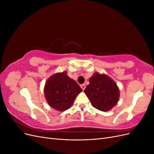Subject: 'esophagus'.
Segmentation results:
<instances>
[{"label": "esophagus", "instance_id": "obj_1", "mask_svg": "<svg viewBox=\"0 0 154 154\" xmlns=\"http://www.w3.org/2000/svg\"><path fill=\"white\" fill-rule=\"evenodd\" d=\"M81 88H82L83 90H85V84H82V85H81Z\"/></svg>", "mask_w": 154, "mask_h": 154}]
</instances>
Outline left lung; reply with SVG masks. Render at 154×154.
Returning a JSON list of instances; mask_svg holds the SVG:
<instances>
[{
    "label": "left lung",
    "instance_id": "left-lung-1",
    "mask_svg": "<svg viewBox=\"0 0 154 154\" xmlns=\"http://www.w3.org/2000/svg\"><path fill=\"white\" fill-rule=\"evenodd\" d=\"M84 92L94 108L108 111L118 103L119 91L116 83L105 74L94 73Z\"/></svg>",
    "mask_w": 154,
    "mask_h": 154
}]
</instances>
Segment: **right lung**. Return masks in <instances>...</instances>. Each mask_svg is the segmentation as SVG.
I'll list each match as a JSON object with an SVG mask.
<instances>
[{
	"label": "right lung",
	"instance_id": "1",
	"mask_svg": "<svg viewBox=\"0 0 154 154\" xmlns=\"http://www.w3.org/2000/svg\"><path fill=\"white\" fill-rule=\"evenodd\" d=\"M82 91L80 87L67 75L66 71L51 76L44 88L45 97L49 105L60 111L69 109Z\"/></svg>",
	"mask_w": 154,
	"mask_h": 154
}]
</instances>
